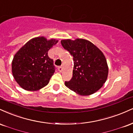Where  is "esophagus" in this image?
Masks as SVG:
<instances>
[{
  "instance_id": "esophagus-1",
  "label": "esophagus",
  "mask_w": 133,
  "mask_h": 133,
  "mask_svg": "<svg viewBox=\"0 0 133 133\" xmlns=\"http://www.w3.org/2000/svg\"><path fill=\"white\" fill-rule=\"evenodd\" d=\"M62 70H63V68H62V66L58 67V71H60V72H62Z\"/></svg>"
}]
</instances>
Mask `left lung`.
Listing matches in <instances>:
<instances>
[{"label":"left lung","mask_w":133,"mask_h":133,"mask_svg":"<svg viewBox=\"0 0 133 133\" xmlns=\"http://www.w3.org/2000/svg\"><path fill=\"white\" fill-rule=\"evenodd\" d=\"M63 47L73 56V76L65 82L67 88L82 96L95 93L107 79L108 66L104 54L97 46L85 39L62 40Z\"/></svg>","instance_id":"left-lung-1"}]
</instances>
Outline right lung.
Instances as JSON below:
<instances>
[{"label": "right lung", "mask_w": 133, "mask_h": 133, "mask_svg": "<svg viewBox=\"0 0 133 133\" xmlns=\"http://www.w3.org/2000/svg\"><path fill=\"white\" fill-rule=\"evenodd\" d=\"M58 42L38 37L30 40L15 54L12 71L17 83L27 91H37L47 85L55 72L54 60L48 51Z\"/></svg>", "instance_id": "right-lung-1"}]
</instances>
